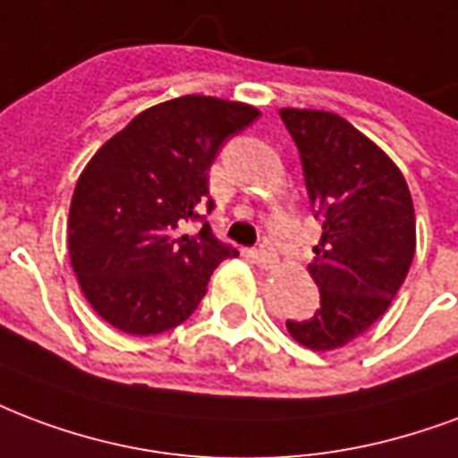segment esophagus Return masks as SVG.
<instances>
[{
	"label": "esophagus",
	"mask_w": 458,
	"mask_h": 458,
	"mask_svg": "<svg viewBox=\"0 0 458 458\" xmlns=\"http://www.w3.org/2000/svg\"><path fill=\"white\" fill-rule=\"evenodd\" d=\"M257 264L262 267V269H276V264H279V259H276V255H274L272 247H262L259 252H257Z\"/></svg>",
	"instance_id": "34e87169"
}]
</instances>
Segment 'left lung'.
I'll list each match as a JSON object with an SVG mask.
<instances>
[{
  "instance_id": "obj_1",
  "label": "left lung",
  "mask_w": 458,
  "mask_h": 458,
  "mask_svg": "<svg viewBox=\"0 0 458 458\" xmlns=\"http://www.w3.org/2000/svg\"><path fill=\"white\" fill-rule=\"evenodd\" d=\"M279 114L323 223L308 264L320 308L286 327L298 344L330 352L367 333L391 306L415 255V208L398 165L347 118L318 108Z\"/></svg>"
}]
</instances>
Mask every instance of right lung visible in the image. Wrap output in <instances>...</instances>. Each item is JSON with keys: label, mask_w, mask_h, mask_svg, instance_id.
<instances>
[{"label": "right lung", "mask_w": 458, "mask_h": 458, "mask_svg": "<svg viewBox=\"0 0 458 458\" xmlns=\"http://www.w3.org/2000/svg\"><path fill=\"white\" fill-rule=\"evenodd\" d=\"M259 108L186 94L140 111L87 162L74 186L67 250L89 306L128 335H160L194 313L213 269L235 247L208 223L182 225L208 199V169L220 145Z\"/></svg>", "instance_id": "add662e5"}]
</instances>
